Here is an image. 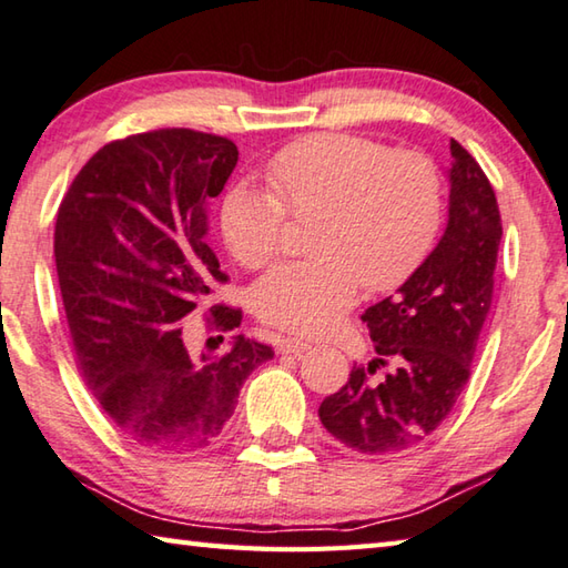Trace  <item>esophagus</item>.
I'll use <instances>...</instances> for the list:
<instances>
[{
    "instance_id": "esophagus-1",
    "label": "esophagus",
    "mask_w": 568,
    "mask_h": 568,
    "mask_svg": "<svg viewBox=\"0 0 568 568\" xmlns=\"http://www.w3.org/2000/svg\"><path fill=\"white\" fill-rule=\"evenodd\" d=\"M313 345L307 343V339H303V337H283L281 339V345H277V349H281V353H291V355H303L305 349H311Z\"/></svg>"
}]
</instances>
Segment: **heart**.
Returning a JSON list of instances; mask_svg holds the SVG:
<instances>
[{
	"mask_svg": "<svg viewBox=\"0 0 568 568\" xmlns=\"http://www.w3.org/2000/svg\"><path fill=\"white\" fill-rule=\"evenodd\" d=\"M267 189L239 183L221 205V233L248 271L271 265L295 221H317L315 261L283 263L253 291L267 325L323 333L355 305L359 287L395 291L425 261L442 225L445 189L435 161L379 141L317 133L265 166Z\"/></svg>",
	"mask_w": 568,
	"mask_h": 568,
	"instance_id": "obj_1",
	"label": "heart"
}]
</instances>
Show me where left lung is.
Segmentation results:
<instances>
[{
  "instance_id": "1",
  "label": "left lung",
  "mask_w": 568,
  "mask_h": 568,
  "mask_svg": "<svg viewBox=\"0 0 568 568\" xmlns=\"http://www.w3.org/2000/svg\"><path fill=\"white\" fill-rule=\"evenodd\" d=\"M449 221L397 295L367 307L377 359L355 365L317 415L335 439L363 455L419 445L455 407L491 311L501 215L487 173L452 139ZM393 365L377 384L372 375Z\"/></svg>"
}]
</instances>
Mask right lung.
Segmentation results:
<instances>
[{"instance_id": "1", "label": "right lung", "mask_w": 568, "mask_h": 568, "mask_svg": "<svg viewBox=\"0 0 568 568\" xmlns=\"http://www.w3.org/2000/svg\"><path fill=\"white\" fill-rule=\"evenodd\" d=\"M235 163V143L215 133H133L99 149L59 205L54 257L77 367L131 445L209 447L245 379L275 355L243 335L223 355L183 345L199 317L209 333L241 325V307H209L229 275L205 241L211 199Z\"/></svg>"}]
</instances>
